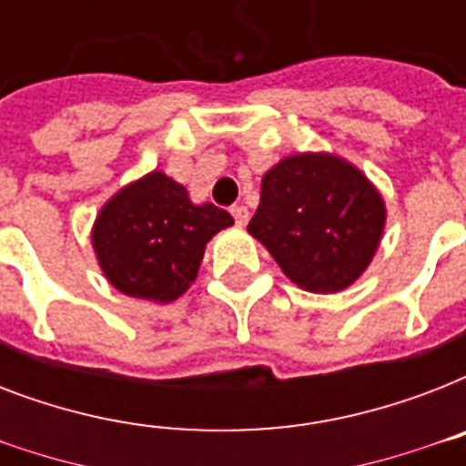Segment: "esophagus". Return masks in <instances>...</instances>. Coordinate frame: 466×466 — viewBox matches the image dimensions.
<instances>
[{
    "instance_id": "1",
    "label": "esophagus",
    "mask_w": 466,
    "mask_h": 466,
    "mask_svg": "<svg viewBox=\"0 0 466 466\" xmlns=\"http://www.w3.org/2000/svg\"><path fill=\"white\" fill-rule=\"evenodd\" d=\"M232 218L237 219V225L244 227L248 222V210L244 208V205H234L232 208Z\"/></svg>"
}]
</instances>
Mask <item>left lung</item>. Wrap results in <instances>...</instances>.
I'll list each match as a JSON object with an SVG mask.
<instances>
[{
  "instance_id": "left-lung-1",
  "label": "left lung",
  "mask_w": 466,
  "mask_h": 466,
  "mask_svg": "<svg viewBox=\"0 0 466 466\" xmlns=\"http://www.w3.org/2000/svg\"><path fill=\"white\" fill-rule=\"evenodd\" d=\"M384 222L382 193L355 164L331 152H299L263 174L247 229L298 288L329 295L368 270Z\"/></svg>"
}]
</instances>
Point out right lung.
I'll return each mask as SVG.
<instances>
[{
    "label": "right lung",
    "mask_w": 466,
    "mask_h": 466,
    "mask_svg": "<svg viewBox=\"0 0 466 466\" xmlns=\"http://www.w3.org/2000/svg\"><path fill=\"white\" fill-rule=\"evenodd\" d=\"M232 225L229 212L196 205L186 186L155 168L106 200L91 247L116 290L168 305L198 278L208 241Z\"/></svg>",
    "instance_id": "add662e5"
}]
</instances>
